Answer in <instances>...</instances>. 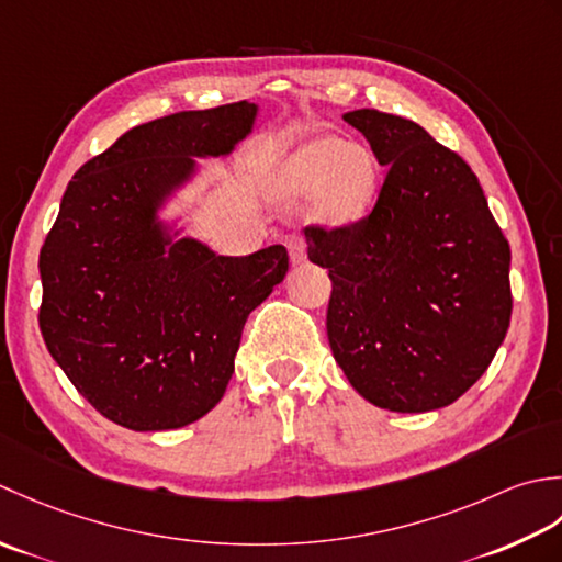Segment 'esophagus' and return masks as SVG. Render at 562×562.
Returning <instances> with one entry per match:
<instances>
[{
    "mask_svg": "<svg viewBox=\"0 0 562 562\" xmlns=\"http://www.w3.org/2000/svg\"><path fill=\"white\" fill-rule=\"evenodd\" d=\"M285 247H289V255L293 265H303L305 261V239L301 235H289L285 237Z\"/></svg>",
    "mask_w": 562,
    "mask_h": 562,
    "instance_id": "34e87169",
    "label": "esophagus"
}]
</instances>
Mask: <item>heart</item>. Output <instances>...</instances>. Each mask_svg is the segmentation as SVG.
Returning a JSON list of instances; mask_svg holds the SVG:
<instances>
[{
	"mask_svg": "<svg viewBox=\"0 0 562 562\" xmlns=\"http://www.w3.org/2000/svg\"><path fill=\"white\" fill-rule=\"evenodd\" d=\"M381 171L371 150L341 137H315L285 159L281 191L289 199L317 196V215L327 225L359 223L375 201Z\"/></svg>",
	"mask_w": 562,
	"mask_h": 562,
	"instance_id": "1",
	"label": "heart"
}]
</instances>
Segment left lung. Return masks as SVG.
Returning <instances> with one entry per match:
<instances>
[{
  "label": "left lung",
  "instance_id": "obj_1",
  "mask_svg": "<svg viewBox=\"0 0 562 562\" xmlns=\"http://www.w3.org/2000/svg\"><path fill=\"white\" fill-rule=\"evenodd\" d=\"M345 121L387 175L359 223L305 227L307 257L331 281V353L375 407H446L505 341L509 243L473 169L422 125L375 109L349 111Z\"/></svg>",
  "mask_w": 562,
  "mask_h": 562
}]
</instances>
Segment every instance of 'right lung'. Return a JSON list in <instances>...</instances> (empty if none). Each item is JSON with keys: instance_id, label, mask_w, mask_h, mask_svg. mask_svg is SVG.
<instances>
[{"instance_id": "add662e5", "label": "right lung", "mask_w": 562, "mask_h": 562, "mask_svg": "<svg viewBox=\"0 0 562 562\" xmlns=\"http://www.w3.org/2000/svg\"><path fill=\"white\" fill-rule=\"evenodd\" d=\"M249 101L135 125L77 169L41 249V335L87 403L133 431L187 427L221 403L249 313L289 271L271 245L223 257L159 217L255 128Z\"/></svg>"}]
</instances>
